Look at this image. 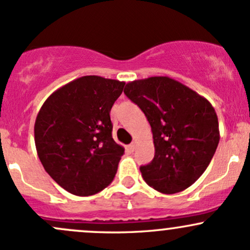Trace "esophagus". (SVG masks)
I'll return each mask as SVG.
<instances>
[{
    "label": "esophagus",
    "instance_id": "34e87169",
    "mask_svg": "<svg viewBox=\"0 0 250 250\" xmlns=\"http://www.w3.org/2000/svg\"><path fill=\"white\" fill-rule=\"evenodd\" d=\"M135 147H136V143H135V141H133V143L129 145L130 151H134V149H135Z\"/></svg>",
    "mask_w": 250,
    "mask_h": 250
}]
</instances>
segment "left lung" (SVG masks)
<instances>
[{
	"label": "left lung",
	"mask_w": 250,
	"mask_h": 250,
	"mask_svg": "<svg viewBox=\"0 0 250 250\" xmlns=\"http://www.w3.org/2000/svg\"><path fill=\"white\" fill-rule=\"evenodd\" d=\"M125 93L151 125L154 158L140 167L149 187L173 194L190 187L211 163L219 143L214 107L169 77H151L125 85Z\"/></svg>",
	"instance_id": "left-lung-1"
}]
</instances>
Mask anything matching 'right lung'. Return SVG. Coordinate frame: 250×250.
I'll list each match as a JSON object with an SVG mask.
<instances>
[{"label": "right lung", "mask_w": 250, "mask_h": 250, "mask_svg": "<svg viewBox=\"0 0 250 250\" xmlns=\"http://www.w3.org/2000/svg\"><path fill=\"white\" fill-rule=\"evenodd\" d=\"M125 85L98 75L78 78L52 92L37 115L39 160L70 194L93 195L116 175L125 147L112 139L110 110Z\"/></svg>", "instance_id": "1"}]
</instances>
